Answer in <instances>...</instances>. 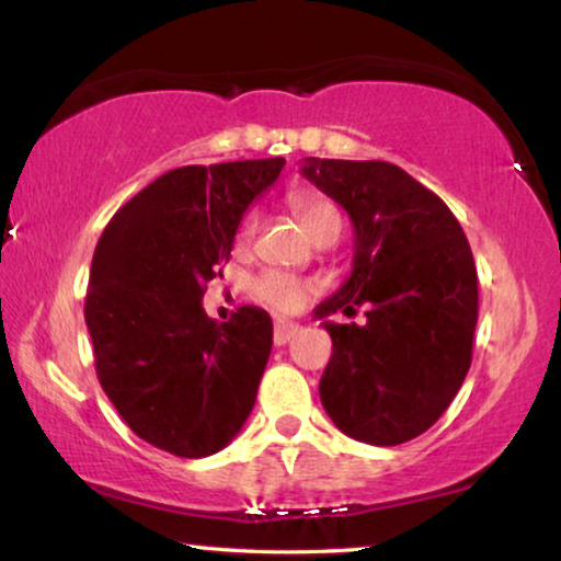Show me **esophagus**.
Listing matches in <instances>:
<instances>
[{"label": "esophagus", "instance_id": "1", "mask_svg": "<svg viewBox=\"0 0 561 561\" xmlns=\"http://www.w3.org/2000/svg\"><path fill=\"white\" fill-rule=\"evenodd\" d=\"M298 332H301V327L294 324V321H283V319H280V321H275L273 342L280 347V344H286V342L294 340V336H296Z\"/></svg>", "mask_w": 561, "mask_h": 561}]
</instances>
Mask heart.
<instances>
[{
	"mask_svg": "<svg viewBox=\"0 0 561 561\" xmlns=\"http://www.w3.org/2000/svg\"><path fill=\"white\" fill-rule=\"evenodd\" d=\"M294 209L298 214V219H301V225L306 227V232L311 237H317L329 227H340V214H336L332 204L319 196H298L294 202ZM255 227H257V217L250 211L248 217L242 219L240 229H237V242L248 244L252 240V234H255ZM309 294H311L309 283L283 271H267L252 283V296H255L260 304L271 306V309L283 311V313L301 309Z\"/></svg>",
	"mask_w": 561,
	"mask_h": 561,
	"instance_id": "1",
	"label": "heart"
}]
</instances>
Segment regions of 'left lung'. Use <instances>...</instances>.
<instances>
[{
    "label": "left lung",
    "mask_w": 561,
    "mask_h": 561,
    "mask_svg": "<svg viewBox=\"0 0 561 561\" xmlns=\"http://www.w3.org/2000/svg\"><path fill=\"white\" fill-rule=\"evenodd\" d=\"M301 173L350 214L352 273L313 317L332 336L321 405L352 439L396 447L447 411L472 363L478 271L439 196L386 160L306 158ZM368 306L363 328L325 317Z\"/></svg>",
    "instance_id": "8db88e82"
}]
</instances>
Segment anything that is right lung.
Returning a JSON list of instances; mask_svg holds the SVG:
<instances>
[{"label": "right lung", "mask_w": 561, "mask_h": 561, "mask_svg": "<svg viewBox=\"0 0 561 561\" xmlns=\"http://www.w3.org/2000/svg\"><path fill=\"white\" fill-rule=\"evenodd\" d=\"M286 160L168 171L129 198L99 237L83 317L96 378L127 426L175 457H209L234 439L271 357L273 321L240 306L206 317L248 206Z\"/></svg>", "instance_id": "add662e5"}]
</instances>
